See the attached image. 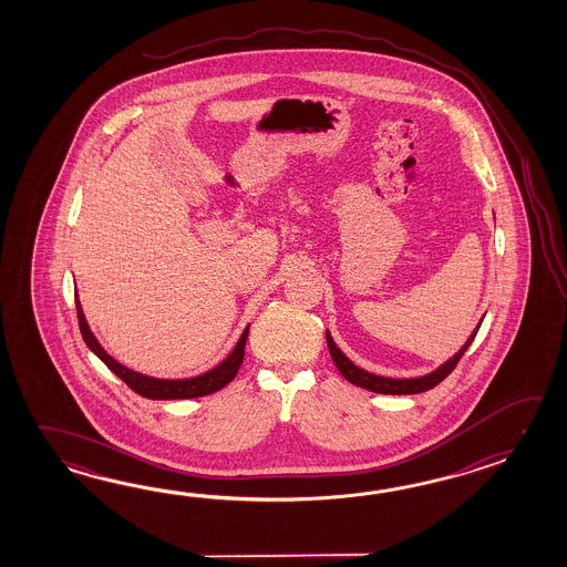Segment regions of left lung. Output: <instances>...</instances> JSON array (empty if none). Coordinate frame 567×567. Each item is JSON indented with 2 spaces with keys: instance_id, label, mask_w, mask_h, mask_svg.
I'll use <instances>...</instances> for the list:
<instances>
[{
  "instance_id": "left-lung-1",
  "label": "left lung",
  "mask_w": 567,
  "mask_h": 567,
  "mask_svg": "<svg viewBox=\"0 0 567 567\" xmlns=\"http://www.w3.org/2000/svg\"><path fill=\"white\" fill-rule=\"evenodd\" d=\"M481 324L482 322H478V326L472 330V334L464 342V347L452 359H447L444 364H440L432 373L423 374V377H413V379H391V377H379V374L364 371V369L357 367L354 362L350 361L342 350L338 349L328 330H326V342H328L330 357H332V361L337 364L338 371L352 385L361 386V389H367V391H373V393H383V395H413V393H423V391L434 389L437 383H442L447 374L454 371V367L458 364L462 354L471 347L472 340L476 337Z\"/></svg>"
}]
</instances>
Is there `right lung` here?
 Here are the masks:
<instances>
[{
  "mask_svg": "<svg viewBox=\"0 0 567 567\" xmlns=\"http://www.w3.org/2000/svg\"><path fill=\"white\" fill-rule=\"evenodd\" d=\"M74 303H76V313H79V328H81V334H83L86 347L93 350L96 357L105 362L109 369L117 374L125 385L133 389L135 393H140L142 398L194 399L210 395V393H217L218 389L229 385L230 381L235 379V374L239 373V369H241L249 326L243 330L241 338L235 344V349L230 350L229 357L225 361L218 362L215 369L198 374V377H190V379H156V377L135 373L132 369H127L121 362L115 361L111 354H107V350L99 344L95 334L91 332V328L86 324L85 313H83V308H81V301H79L76 293H74Z\"/></svg>",
  "mask_w": 567,
  "mask_h": 567,
  "instance_id": "obj_1",
  "label": "right lung"
}]
</instances>
